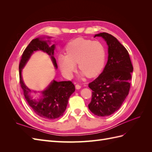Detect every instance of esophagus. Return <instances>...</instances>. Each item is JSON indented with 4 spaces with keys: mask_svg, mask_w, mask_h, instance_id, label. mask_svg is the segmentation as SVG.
Returning <instances> with one entry per match:
<instances>
[{
    "mask_svg": "<svg viewBox=\"0 0 152 152\" xmlns=\"http://www.w3.org/2000/svg\"><path fill=\"white\" fill-rule=\"evenodd\" d=\"M75 88H76L77 89H80V88H81V86L77 84H76V85H75Z\"/></svg>",
    "mask_w": 152,
    "mask_h": 152,
    "instance_id": "1",
    "label": "esophagus"
}]
</instances>
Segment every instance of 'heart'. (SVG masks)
Listing matches in <instances>:
<instances>
[{"label": "heart", "instance_id": "b5f03b06", "mask_svg": "<svg viewBox=\"0 0 152 152\" xmlns=\"http://www.w3.org/2000/svg\"><path fill=\"white\" fill-rule=\"evenodd\" d=\"M66 54H60L58 60L63 74L70 79L76 70V63L82 75L94 77L102 72L107 58V49L99 41L77 38L68 42Z\"/></svg>", "mask_w": 152, "mask_h": 152}]
</instances>
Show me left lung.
Segmentation results:
<instances>
[{"mask_svg":"<svg viewBox=\"0 0 152 152\" xmlns=\"http://www.w3.org/2000/svg\"><path fill=\"white\" fill-rule=\"evenodd\" d=\"M102 37L108 45V59L103 72L88 86L93 91L89 109L99 117H107L120 108L129 92L133 66L126 48L108 33Z\"/></svg>","mask_w":152,"mask_h":152,"instance_id":"obj_1","label":"left lung"}]
</instances>
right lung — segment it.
Here are the masks:
<instances>
[{"label":"right lung","instance_id":"1","mask_svg":"<svg viewBox=\"0 0 152 152\" xmlns=\"http://www.w3.org/2000/svg\"><path fill=\"white\" fill-rule=\"evenodd\" d=\"M54 48V44L49 47L46 41L41 40L38 38L33 39L23 53L19 65L20 83L27 103L37 115L49 120H54L63 115L66 108L68 99L75 90L74 84L70 80H53L48 88L42 92L43 98L35 101L30 98L29 93L31 91L23 81L21 69L25 65L31 54L37 50H43L50 55L54 65L57 68L56 59L53 56Z\"/></svg>","mask_w":152,"mask_h":152}]
</instances>
